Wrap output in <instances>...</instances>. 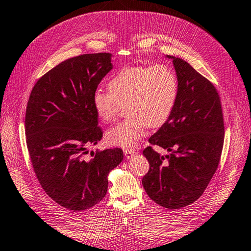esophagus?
Returning <instances> with one entry per match:
<instances>
[{
  "instance_id": "esophagus-1",
  "label": "esophagus",
  "mask_w": 251,
  "mask_h": 251,
  "mask_svg": "<svg viewBox=\"0 0 251 251\" xmlns=\"http://www.w3.org/2000/svg\"><path fill=\"white\" fill-rule=\"evenodd\" d=\"M124 154L127 159H130L132 158L136 154V151L135 150H131V149H125L124 150Z\"/></svg>"
}]
</instances>
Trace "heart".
<instances>
[{
    "mask_svg": "<svg viewBox=\"0 0 251 251\" xmlns=\"http://www.w3.org/2000/svg\"><path fill=\"white\" fill-rule=\"evenodd\" d=\"M109 92L98 89L92 106L104 123L114 121L122 105L128 117L106 132L113 146L132 148L145 136L148 127L165 124L178 99V80L171 67L156 65L125 66L107 82Z\"/></svg>",
    "mask_w": 251,
    "mask_h": 251,
    "instance_id": "heart-1",
    "label": "heart"
}]
</instances>
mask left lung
I'll return each mask as SVG.
<instances>
[{
    "mask_svg": "<svg viewBox=\"0 0 251 251\" xmlns=\"http://www.w3.org/2000/svg\"><path fill=\"white\" fill-rule=\"evenodd\" d=\"M172 58L178 80V99L165 124L149 138L170 152L161 156L151 146L142 151L149 171L142 186L166 209L194 203L217 171L224 144V120L213 83L181 58Z\"/></svg>",
    "mask_w": 251,
    "mask_h": 251,
    "instance_id": "1",
    "label": "left lung"
}]
</instances>
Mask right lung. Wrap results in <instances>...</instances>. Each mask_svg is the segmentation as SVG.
<instances>
[{
    "instance_id": "1",
    "label": "right lung",
    "mask_w": 251,
    "mask_h": 251,
    "mask_svg": "<svg viewBox=\"0 0 251 251\" xmlns=\"http://www.w3.org/2000/svg\"><path fill=\"white\" fill-rule=\"evenodd\" d=\"M111 53L68 58L33 86L25 130L32 168L47 195L72 211L92 208L105 197L107 174L123 161L120 148L97 150L103 131L92 96L113 65Z\"/></svg>"
}]
</instances>
